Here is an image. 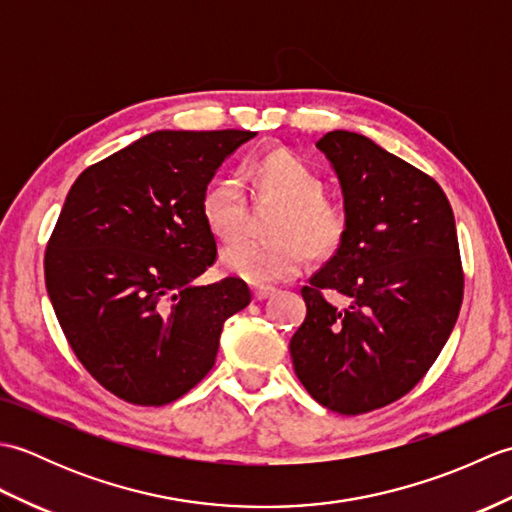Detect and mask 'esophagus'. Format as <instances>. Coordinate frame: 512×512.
Here are the masks:
<instances>
[{
	"label": "esophagus",
	"instance_id": "34e87169",
	"mask_svg": "<svg viewBox=\"0 0 512 512\" xmlns=\"http://www.w3.org/2000/svg\"><path fill=\"white\" fill-rule=\"evenodd\" d=\"M275 295V288H268V286H255L253 288V299L255 301H264L268 297Z\"/></svg>",
	"mask_w": 512,
	"mask_h": 512
}]
</instances>
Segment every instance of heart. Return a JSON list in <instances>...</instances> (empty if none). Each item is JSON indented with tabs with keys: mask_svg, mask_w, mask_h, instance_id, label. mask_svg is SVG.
Listing matches in <instances>:
<instances>
[{
	"mask_svg": "<svg viewBox=\"0 0 512 512\" xmlns=\"http://www.w3.org/2000/svg\"><path fill=\"white\" fill-rule=\"evenodd\" d=\"M248 176L259 198L279 202L268 222V231L275 235H239L226 242L220 250L226 273L264 286L297 275L302 245L312 259L339 253L350 233V209L325 195L328 182L308 160L288 149H275L250 162ZM200 211L213 235H235L248 215L242 184L235 178L213 180L202 193Z\"/></svg>",
	"mask_w": 512,
	"mask_h": 512,
	"instance_id": "heart-1",
	"label": "heart"
}]
</instances>
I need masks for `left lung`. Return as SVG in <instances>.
<instances>
[{"label":"left lung","instance_id":"left-lung-1","mask_svg":"<svg viewBox=\"0 0 512 512\" xmlns=\"http://www.w3.org/2000/svg\"><path fill=\"white\" fill-rule=\"evenodd\" d=\"M350 209L339 253L301 288L306 321L290 339L308 394L343 416L416 387L447 343L464 297L453 209L440 184L354 132L319 138ZM323 289L351 299L336 309Z\"/></svg>","mask_w":512,"mask_h":512}]
</instances>
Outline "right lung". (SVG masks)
I'll return each instance as SVG.
<instances>
[{
  "label": "right lung",
  "instance_id": "1",
  "mask_svg": "<svg viewBox=\"0 0 512 512\" xmlns=\"http://www.w3.org/2000/svg\"><path fill=\"white\" fill-rule=\"evenodd\" d=\"M255 132H154L85 169L43 259L61 330L125 402L160 407L215 365L222 325L250 303L242 279L195 286L215 262L200 202Z\"/></svg>",
  "mask_w": 512,
  "mask_h": 512
}]
</instances>
